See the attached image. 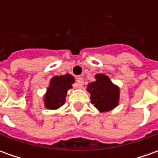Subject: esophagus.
Wrapping results in <instances>:
<instances>
[{"instance_id":"esophagus-1","label":"esophagus","mask_w":158,"mask_h":158,"mask_svg":"<svg viewBox=\"0 0 158 158\" xmlns=\"http://www.w3.org/2000/svg\"><path fill=\"white\" fill-rule=\"evenodd\" d=\"M76 82H77V87L78 88H82L84 85V79L82 77H78L76 79Z\"/></svg>"}]
</instances>
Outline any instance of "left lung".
Returning a JSON list of instances; mask_svg holds the SVG:
<instances>
[{
	"label": "left lung",
	"mask_w": 158,
	"mask_h": 158,
	"mask_svg": "<svg viewBox=\"0 0 158 158\" xmlns=\"http://www.w3.org/2000/svg\"><path fill=\"white\" fill-rule=\"evenodd\" d=\"M96 81L88 85L87 91L91 93V101L100 110L106 111L115 108L119 98V89L111 83L104 74L96 75Z\"/></svg>",
	"instance_id": "left-lung-1"
}]
</instances>
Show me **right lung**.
Returning <instances> with one entry per match:
<instances>
[{
	"instance_id": "right-lung-1",
	"label": "right lung",
	"mask_w": 158,
	"mask_h": 158,
	"mask_svg": "<svg viewBox=\"0 0 158 158\" xmlns=\"http://www.w3.org/2000/svg\"><path fill=\"white\" fill-rule=\"evenodd\" d=\"M74 83L73 77L70 74L55 76L51 79L50 86L45 96V105L48 109H57L65 104L67 90Z\"/></svg>"
}]
</instances>
